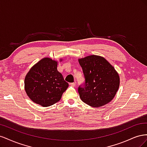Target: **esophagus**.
<instances>
[{"label": "esophagus", "instance_id": "esophagus-1", "mask_svg": "<svg viewBox=\"0 0 147 147\" xmlns=\"http://www.w3.org/2000/svg\"><path fill=\"white\" fill-rule=\"evenodd\" d=\"M70 84L71 86H75V84H76V83H75V82H74V83H70Z\"/></svg>", "mask_w": 147, "mask_h": 147}]
</instances>
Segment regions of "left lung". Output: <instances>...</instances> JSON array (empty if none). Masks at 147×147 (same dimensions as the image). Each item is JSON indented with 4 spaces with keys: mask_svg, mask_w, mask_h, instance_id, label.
<instances>
[{
    "mask_svg": "<svg viewBox=\"0 0 147 147\" xmlns=\"http://www.w3.org/2000/svg\"><path fill=\"white\" fill-rule=\"evenodd\" d=\"M84 83L78 86L82 100L99 107L112 100L118 90L119 77L115 68L103 57L91 55L78 60Z\"/></svg>",
    "mask_w": 147,
    "mask_h": 147,
    "instance_id": "obj_1",
    "label": "left lung"
}]
</instances>
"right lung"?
<instances>
[{
    "label": "right lung",
    "mask_w": 147,
    "mask_h": 147,
    "mask_svg": "<svg viewBox=\"0 0 147 147\" xmlns=\"http://www.w3.org/2000/svg\"><path fill=\"white\" fill-rule=\"evenodd\" d=\"M57 62L43 58L34 65L26 75L25 91L29 98L42 107L58 102L69 84L57 71Z\"/></svg>",
    "instance_id": "right-lung-1"
}]
</instances>
